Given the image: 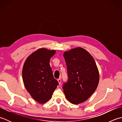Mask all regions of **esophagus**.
<instances>
[{"label": "esophagus", "mask_w": 122, "mask_h": 122, "mask_svg": "<svg viewBox=\"0 0 122 122\" xmlns=\"http://www.w3.org/2000/svg\"><path fill=\"white\" fill-rule=\"evenodd\" d=\"M58 82H59V84H60L61 83V79L60 78L58 79Z\"/></svg>", "instance_id": "34e87169"}]
</instances>
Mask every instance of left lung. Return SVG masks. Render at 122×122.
I'll use <instances>...</instances> for the list:
<instances>
[{"label": "left lung", "mask_w": 122, "mask_h": 122, "mask_svg": "<svg viewBox=\"0 0 122 122\" xmlns=\"http://www.w3.org/2000/svg\"><path fill=\"white\" fill-rule=\"evenodd\" d=\"M68 81L63 85L66 97L73 104L85 102L97 89L100 80L94 58L84 49L77 47L64 52Z\"/></svg>", "instance_id": "8db88e82"}]
</instances>
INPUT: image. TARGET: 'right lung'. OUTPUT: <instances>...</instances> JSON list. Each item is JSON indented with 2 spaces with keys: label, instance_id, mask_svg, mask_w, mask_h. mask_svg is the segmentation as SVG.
<instances>
[{
  "label": "right lung",
  "instance_id": "add662e5",
  "mask_svg": "<svg viewBox=\"0 0 122 122\" xmlns=\"http://www.w3.org/2000/svg\"><path fill=\"white\" fill-rule=\"evenodd\" d=\"M56 50L40 48L28 57L22 68V79L31 97L43 104L50 99L59 84L54 78L50 60Z\"/></svg>",
  "mask_w": 122,
  "mask_h": 122
}]
</instances>
